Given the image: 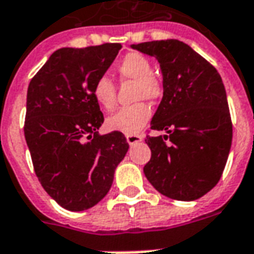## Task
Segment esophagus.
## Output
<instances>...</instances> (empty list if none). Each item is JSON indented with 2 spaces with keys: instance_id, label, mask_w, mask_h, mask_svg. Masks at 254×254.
Returning <instances> with one entry per match:
<instances>
[{
  "instance_id": "obj_1",
  "label": "esophagus",
  "mask_w": 254,
  "mask_h": 254,
  "mask_svg": "<svg viewBox=\"0 0 254 254\" xmlns=\"http://www.w3.org/2000/svg\"><path fill=\"white\" fill-rule=\"evenodd\" d=\"M142 140V136L140 134H127V141L129 145H134L137 142H140Z\"/></svg>"
}]
</instances>
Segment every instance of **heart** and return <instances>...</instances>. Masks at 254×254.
Here are the masks:
<instances>
[{
	"label": "heart",
	"instance_id": "obj_1",
	"mask_svg": "<svg viewBox=\"0 0 254 254\" xmlns=\"http://www.w3.org/2000/svg\"><path fill=\"white\" fill-rule=\"evenodd\" d=\"M121 80H134V99L160 98L164 91L163 82L152 72L151 60L138 52H129L116 67ZM93 97L99 106L110 110L116 105V84L109 76H98L93 84ZM152 116L151 108L145 102H136L118 109L108 118V127L125 134H134L145 127Z\"/></svg>",
	"mask_w": 254,
	"mask_h": 254
}]
</instances>
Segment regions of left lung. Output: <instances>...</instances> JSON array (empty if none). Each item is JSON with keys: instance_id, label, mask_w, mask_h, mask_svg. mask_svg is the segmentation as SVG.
Listing matches in <instances>:
<instances>
[{"instance_id": "left-lung-1", "label": "left lung", "mask_w": 254, "mask_h": 254, "mask_svg": "<svg viewBox=\"0 0 254 254\" xmlns=\"http://www.w3.org/2000/svg\"><path fill=\"white\" fill-rule=\"evenodd\" d=\"M160 63L163 99L146 136L151 160L144 174L160 194L195 200L217 185L226 165L233 125L222 78L214 65L183 41L156 40L133 44Z\"/></svg>"}]
</instances>
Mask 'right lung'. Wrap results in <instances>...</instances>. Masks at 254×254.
I'll use <instances>...</instances> for the list:
<instances>
[{
  "mask_svg": "<svg viewBox=\"0 0 254 254\" xmlns=\"http://www.w3.org/2000/svg\"><path fill=\"white\" fill-rule=\"evenodd\" d=\"M121 44L60 48L28 86L24 134L47 194L65 210L82 211L105 198L129 144L121 132L99 134L103 114L93 84Z\"/></svg>",
  "mask_w": 254,
  "mask_h": 254,
  "instance_id": "obj_1",
  "label": "right lung"
}]
</instances>
